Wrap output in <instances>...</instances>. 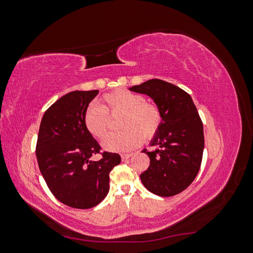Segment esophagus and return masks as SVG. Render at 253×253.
Masks as SVG:
<instances>
[{
  "label": "esophagus",
  "mask_w": 253,
  "mask_h": 253,
  "mask_svg": "<svg viewBox=\"0 0 253 253\" xmlns=\"http://www.w3.org/2000/svg\"><path fill=\"white\" fill-rule=\"evenodd\" d=\"M131 156H132V154H121V158H122V160H124V162H125V160L128 159Z\"/></svg>",
  "instance_id": "1"
}]
</instances>
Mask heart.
I'll return each instance as SVG.
<instances>
[{"label": "heart", "instance_id": "obj_1", "mask_svg": "<svg viewBox=\"0 0 253 253\" xmlns=\"http://www.w3.org/2000/svg\"><path fill=\"white\" fill-rule=\"evenodd\" d=\"M102 106L90 104L84 112L83 125L86 131L97 139H103L109 127L108 113H124L120 120V132L110 134L102 147L110 152L131 151L142 142L143 137H154L162 125V114L156 105L145 101V98L135 91L118 88L105 94Z\"/></svg>", "mask_w": 253, "mask_h": 253}]
</instances>
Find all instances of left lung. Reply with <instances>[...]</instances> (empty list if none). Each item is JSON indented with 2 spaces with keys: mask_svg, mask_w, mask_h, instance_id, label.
Listing matches in <instances>:
<instances>
[{
  "mask_svg": "<svg viewBox=\"0 0 253 253\" xmlns=\"http://www.w3.org/2000/svg\"><path fill=\"white\" fill-rule=\"evenodd\" d=\"M155 102L162 125L150 141V166L140 175L143 186L158 196H173L187 189L200 171L205 147L203 122L191 96L180 87L151 79L128 88Z\"/></svg>",
  "mask_w": 253,
  "mask_h": 253,
  "instance_id": "8db88e82",
  "label": "left lung"
}]
</instances>
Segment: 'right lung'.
Returning <instances> with one entry per match:
<instances>
[{
	"instance_id": "obj_1",
	"label": "right lung",
	"mask_w": 253,
	"mask_h": 253,
	"mask_svg": "<svg viewBox=\"0 0 253 253\" xmlns=\"http://www.w3.org/2000/svg\"><path fill=\"white\" fill-rule=\"evenodd\" d=\"M99 90H74L44 113L36 155L43 178L58 201L76 209L101 203L110 190V172L121 162L117 153L90 157L100 145L83 125V115Z\"/></svg>"
}]
</instances>
